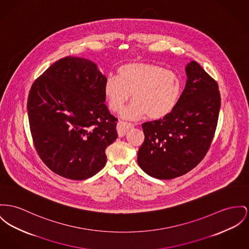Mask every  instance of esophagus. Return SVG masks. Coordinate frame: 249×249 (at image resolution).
Segmentation results:
<instances>
[{
  "label": "esophagus",
  "instance_id": "34e87169",
  "mask_svg": "<svg viewBox=\"0 0 249 249\" xmlns=\"http://www.w3.org/2000/svg\"><path fill=\"white\" fill-rule=\"evenodd\" d=\"M133 126L134 125L131 124H128L125 122H119L117 124V132L119 137H124L130 128H132Z\"/></svg>",
  "mask_w": 249,
  "mask_h": 249
}]
</instances>
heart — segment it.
<instances>
[{
    "label": "heart",
    "instance_id": "obj_1",
    "mask_svg": "<svg viewBox=\"0 0 249 249\" xmlns=\"http://www.w3.org/2000/svg\"><path fill=\"white\" fill-rule=\"evenodd\" d=\"M182 84L178 75L147 62H129L120 67L116 77L109 76L104 93L111 111L120 113L131 98L123 117L136 120L147 115L152 120L168 116L176 107Z\"/></svg>",
    "mask_w": 249,
    "mask_h": 249
}]
</instances>
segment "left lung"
Returning <instances> with one entry per match:
<instances>
[{"label":"left lung","mask_w":249,"mask_h":249,"mask_svg":"<svg viewBox=\"0 0 249 249\" xmlns=\"http://www.w3.org/2000/svg\"><path fill=\"white\" fill-rule=\"evenodd\" d=\"M187 81L174 110L142 124L138 163L151 177L173 179L204 159L214 137L221 107L218 84L196 61L186 66Z\"/></svg>","instance_id":"1"}]
</instances>
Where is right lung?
I'll return each instance as SVG.
<instances>
[{
  "mask_svg": "<svg viewBox=\"0 0 249 249\" xmlns=\"http://www.w3.org/2000/svg\"><path fill=\"white\" fill-rule=\"evenodd\" d=\"M107 77L92 61L60 58L34 82L27 100L36 150L53 173L72 180L97 174L106 148L118 137L117 120L105 105Z\"/></svg>",
  "mask_w": 249,
  "mask_h": 249,
  "instance_id": "right-lung-1",
  "label": "right lung"
}]
</instances>
